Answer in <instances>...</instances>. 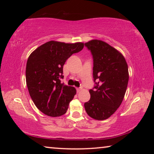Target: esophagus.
<instances>
[{"mask_svg":"<svg viewBox=\"0 0 154 154\" xmlns=\"http://www.w3.org/2000/svg\"><path fill=\"white\" fill-rule=\"evenodd\" d=\"M81 90H82V88H77V92H79Z\"/></svg>","mask_w":154,"mask_h":154,"instance_id":"34e87169","label":"esophagus"}]
</instances>
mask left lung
<instances>
[{"instance_id":"1","label":"left lung","mask_w":154,"mask_h":154,"mask_svg":"<svg viewBox=\"0 0 154 154\" xmlns=\"http://www.w3.org/2000/svg\"><path fill=\"white\" fill-rule=\"evenodd\" d=\"M94 59L93 75L96 85L90 90V99L84 104L88 116L105 120L117 111L123 101L129 79L128 67L121 52L101 40L85 43Z\"/></svg>"}]
</instances>
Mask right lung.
<instances>
[{
	"mask_svg": "<svg viewBox=\"0 0 154 154\" xmlns=\"http://www.w3.org/2000/svg\"><path fill=\"white\" fill-rule=\"evenodd\" d=\"M83 47L82 42L50 41L38 47L28 57L26 68L28 92L35 106L46 116L58 117L66 113L77 91L62 83L60 77H64L66 60Z\"/></svg>",
	"mask_w": 154,
	"mask_h": 154,
	"instance_id": "add662e5",
	"label": "right lung"
}]
</instances>
